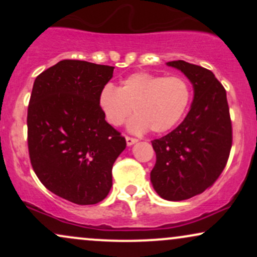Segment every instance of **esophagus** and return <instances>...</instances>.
<instances>
[{"mask_svg":"<svg viewBox=\"0 0 257 257\" xmlns=\"http://www.w3.org/2000/svg\"><path fill=\"white\" fill-rule=\"evenodd\" d=\"M125 141H126V145L131 146L133 144L138 143V139L137 138H132V137H125Z\"/></svg>","mask_w":257,"mask_h":257,"instance_id":"34e87169","label":"esophagus"}]
</instances>
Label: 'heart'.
<instances>
[{
  "instance_id": "b5f03b06",
  "label": "heart",
  "mask_w": 257,
  "mask_h": 257,
  "mask_svg": "<svg viewBox=\"0 0 257 257\" xmlns=\"http://www.w3.org/2000/svg\"><path fill=\"white\" fill-rule=\"evenodd\" d=\"M191 100V87L181 76L135 72L120 82L119 88L108 83L99 95V105L105 119L119 126L132 114L129 129L134 133H164L184 116Z\"/></svg>"
}]
</instances>
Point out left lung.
Instances as JSON below:
<instances>
[{"label":"left lung","instance_id":"left-lung-1","mask_svg":"<svg viewBox=\"0 0 257 257\" xmlns=\"http://www.w3.org/2000/svg\"><path fill=\"white\" fill-rule=\"evenodd\" d=\"M192 82L191 110L178 128L152 141L153 188L167 200H184L210 188L225 169L232 147V122L226 90L210 70L175 60Z\"/></svg>","mask_w":257,"mask_h":257}]
</instances>
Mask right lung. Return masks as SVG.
<instances>
[{"label": "right lung", "mask_w": 257, "mask_h": 257, "mask_svg": "<svg viewBox=\"0 0 257 257\" xmlns=\"http://www.w3.org/2000/svg\"><path fill=\"white\" fill-rule=\"evenodd\" d=\"M113 66L61 60L37 76L28 107V147L40 181L78 205L96 204L112 186L125 138L99 105Z\"/></svg>", "instance_id": "right-lung-1"}]
</instances>
